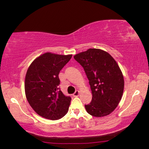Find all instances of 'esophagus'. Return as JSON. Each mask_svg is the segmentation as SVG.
<instances>
[{"label": "esophagus", "instance_id": "obj_1", "mask_svg": "<svg viewBox=\"0 0 149 149\" xmlns=\"http://www.w3.org/2000/svg\"><path fill=\"white\" fill-rule=\"evenodd\" d=\"M79 93H80V92H79V91H78V90H76L75 91V92L73 94V96H74V97H78L79 95Z\"/></svg>", "mask_w": 149, "mask_h": 149}]
</instances>
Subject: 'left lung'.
I'll return each mask as SVG.
<instances>
[{"label": "left lung", "instance_id": "obj_1", "mask_svg": "<svg viewBox=\"0 0 149 149\" xmlns=\"http://www.w3.org/2000/svg\"><path fill=\"white\" fill-rule=\"evenodd\" d=\"M83 66L89 80L92 100L85 105L86 111L95 117L111 113L122 99L124 80L121 70L109 53L89 49L74 56Z\"/></svg>", "mask_w": 149, "mask_h": 149}]
</instances>
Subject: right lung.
<instances>
[{
    "label": "right lung",
    "instance_id": "obj_1",
    "mask_svg": "<svg viewBox=\"0 0 149 149\" xmlns=\"http://www.w3.org/2000/svg\"><path fill=\"white\" fill-rule=\"evenodd\" d=\"M72 56L47 52L34 59L27 70L25 79L27 100L43 118L58 120L68 112L71 97L60 90L58 75Z\"/></svg>",
    "mask_w": 149,
    "mask_h": 149
}]
</instances>
